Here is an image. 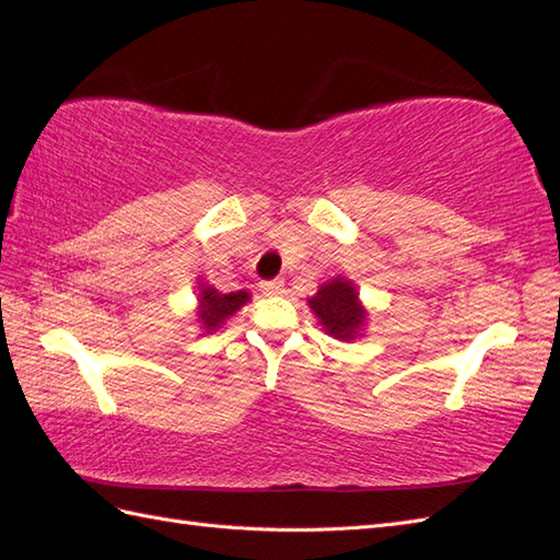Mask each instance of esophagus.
<instances>
[{
  "label": "esophagus",
  "instance_id": "esophagus-1",
  "mask_svg": "<svg viewBox=\"0 0 560 560\" xmlns=\"http://www.w3.org/2000/svg\"><path fill=\"white\" fill-rule=\"evenodd\" d=\"M259 290L266 296H278L284 292V284H282V280H264V282H259Z\"/></svg>",
  "mask_w": 560,
  "mask_h": 560
}]
</instances>
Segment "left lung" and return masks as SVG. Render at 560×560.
I'll return each mask as SVG.
<instances>
[{
	"label": "left lung",
	"instance_id": "left-lung-1",
	"mask_svg": "<svg viewBox=\"0 0 560 560\" xmlns=\"http://www.w3.org/2000/svg\"><path fill=\"white\" fill-rule=\"evenodd\" d=\"M308 306L319 317L322 329L334 338H341V341L358 338L366 322L360 294L346 278H334L322 284L317 294L308 299Z\"/></svg>",
	"mask_w": 560,
	"mask_h": 560
}]
</instances>
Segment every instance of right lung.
I'll return each mask as SVG.
<instances>
[{
	"label": "right lung",
	"instance_id": "right-lung-1",
	"mask_svg": "<svg viewBox=\"0 0 560 560\" xmlns=\"http://www.w3.org/2000/svg\"><path fill=\"white\" fill-rule=\"evenodd\" d=\"M247 301H249V294L245 290L222 294L210 284H200V294H198V322L202 325L200 329H206L208 334L217 331L224 325V319H229L235 311H241Z\"/></svg>",
	"mask_w": 560,
	"mask_h": 560
}]
</instances>
